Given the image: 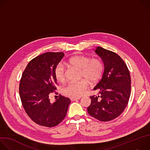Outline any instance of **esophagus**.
Returning <instances> with one entry per match:
<instances>
[{
  "mask_svg": "<svg viewBox=\"0 0 150 150\" xmlns=\"http://www.w3.org/2000/svg\"><path fill=\"white\" fill-rule=\"evenodd\" d=\"M80 98H81L80 97H78V98L71 97V98H70V99H71V101H76V100H79Z\"/></svg>",
  "mask_w": 150,
  "mask_h": 150,
  "instance_id": "esophagus-1",
  "label": "esophagus"
}]
</instances>
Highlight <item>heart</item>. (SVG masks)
I'll return each instance as SVG.
<instances>
[{"instance_id": "heart-1", "label": "heart", "mask_w": 150, "mask_h": 150, "mask_svg": "<svg viewBox=\"0 0 150 150\" xmlns=\"http://www.w3.org/2000/svg\"><path fill=\"white\" fill-rule=\"evenodd\" d=\"M67 63L69 65L79 69L80 77L86 78L91 83L97 82L102 76L104 66L102 61L99 59L93 58L90 59L87 56L78 55L71 57L68 60ZM54 75L57 81L60 82L65 81L66 69L62 63H59L56 67ZM87 80L82 79L77 82H70L64 88V94L72 97L82 96L88 87V83Z\"/></svg>"}]
</instances>
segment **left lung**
Instances as JSON below:
<instances>
[{"label": "left lung", "mask_w": 150, "mask_h": 150, "mask_svg": "<svg viewBox=\"0 0 150 150\" xmlns=\"http://www.w3.org/2000/svg\"><path fill=\"white\" fill-rule=\"evenodd\" d=\"M95 52L104 64L101 79L94 90L100 94L90 96L87 110L93 117L108 122L119 116L126 107L131 95V76L123 59L116 53L97 47Z\"/></svg>", "instance_id": "8db88e82"}]
</instances>
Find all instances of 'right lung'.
Wrapping results in <instances>:
<instances>
[{
    "instance_id": "obj_1",
    "label": "right lung",
    "mask_w": 150,
    "mask_h": 150,
    "mask_svg": "<svg viewBox=\"0 0 150 150\" xmlns=\"http://www.w3.org/2000/svg\"><path fill=\"white\" fill-rule=\"evenodd\" d=\"M64 55L63 52H47L37 56L28 63L21 77L19 91L23 108L40 126H55L67 115L69 98L59 95L54 103L49 98L56 90L55 69Z\"/></svg>"
}]
</instances>
